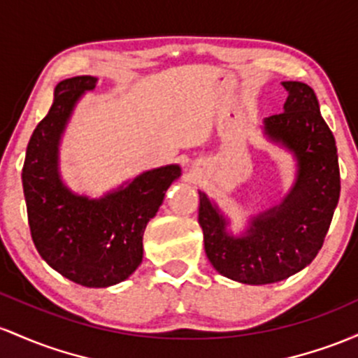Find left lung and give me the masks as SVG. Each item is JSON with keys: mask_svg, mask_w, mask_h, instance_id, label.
I'll return each instance as SVG.
<instances>
[{"mask_svg": "<svg viewBox=\"0 0 358 358\" xmlns=\"http://www.w3.org/2000/svg\"><path fill=\"white\" fill-rule=\"evenodd\" d=\"M284 111L264 120V134L298 160L294 186L282 203L252 218L242 236L227 231L218 206L199 191V224L213 267L228 279L260 286L287 279L313 262L340 198L335 136L320 113L315 91L284 81Z\"/></svg>", "mask_w": 358, "mask_h": 358, "instance_id": "8db88e82", "label": "left lung"}]
</instances>
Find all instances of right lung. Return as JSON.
Returning a JSON list of instances; mask_svg holds the SVG:
<instances>
[{
	"mask_svg": "<svg viewBox=\"0 0 358 358\" xmlns=\"http://www.w3.org/2000/svg\"><path fill=\"white\" fill-rule=\"evenodd\" d=\"M96 83L92 76H76L55 86L49 113L28 142L22 180L40 257L72 282L108 287L128 279L142 264L143 231L180 167L152 169L99 199L72 192L59 174L60 136L76 103Z\"/></svg>",
	"mask_w": 358,
	"mask_h": 358,
	"instance_id": "right-lung-1",
	"label": "right lung"
}]
</instances>
